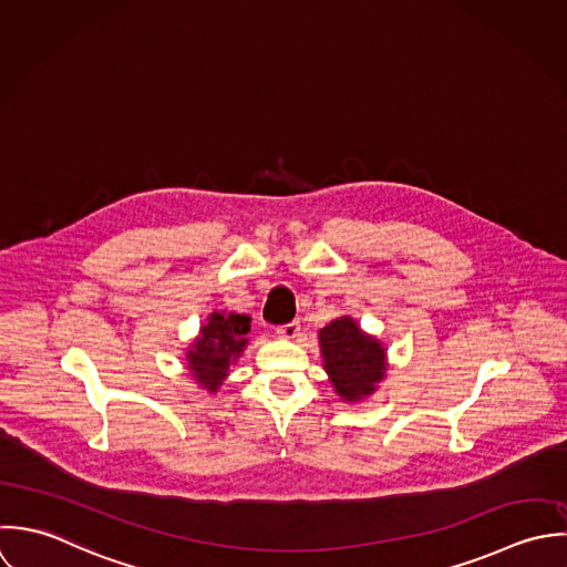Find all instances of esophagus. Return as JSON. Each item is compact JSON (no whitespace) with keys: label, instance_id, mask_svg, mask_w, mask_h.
Listing matches in <instances>:
<instances>
[{"label":"esophagus","instance_id":"1","mask_svg":"<svg viewBox=\"0 0 567 567\" xmlns=\"http://www.w3.org/2000/svg\"><path fill=\"white\" fill-rule=\"evenodd\" d=\"M299 332H301L299 321H290V323L279 326V328H277V334H279L281 339H297V337H299Z\"/></svg>","mask_w":567,"mask_h":567}]
</instances>
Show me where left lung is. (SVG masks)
<instances>
[{"label":"left lung","mask_w":567,"mask_h":567,"mask_svg":"<svg viewBox=\"0 0 567 567\" xmlns=\"http://www.w3.org/2000/svg\"><path fill=\"white\" fill-rule=\"evenodd\" d=\"M326 372L346 400H359L384 377V350L350 319L341 317L319 332Z\"/></svg>","instance_id":"1"}]
</instances>
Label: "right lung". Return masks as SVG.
Instances as JSON below:
<instances>
[{
	"mask_svg": "<svg viewBox=\"0 0 567 567\" xmlns=\"http://www.w3.org/2000/svg\"><path fill=\"white\" fill-rule=\"evenodd\" d=\"M250 330V319L246 315H219L213 312L208 323L202 328V337L189 350V370L202 386L217 391L230 363L237 361L244 346L248 343L246 334Z\"/></svg>",
	"mask_w": 567,
	"mask_h": 567,
	"instance_id": "right-lung-1",
	"label": "right lung"
}]
</instances>
